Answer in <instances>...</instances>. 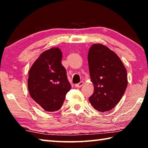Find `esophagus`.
<instances>
[{
  "instance_id": "1",
  "label": "esophagus",
  "mask_w": 148,
  "mask_h": 148,
  "mask_svg": "<svg viewBox=\"0 0 148 148\" xmlns=\"http://www.w3.org/2000/svg\"><path fill=\"white\" fill-rule=\"evenodd\" d=\"M83 85H84V82H80L79 83L75 85V86H76V87H78L79 88V87H81Z\"/></svg>"
}]
</instances>
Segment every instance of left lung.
<instances>
[{
  "mask_svg": "<svg viewBox=\"0 0 148 148\" xmlns=\"http://www.w3.org/2000/svg\"><path fill=\"white\" fill-rule=\"evenodd\" d=\"M88 64L94 92L89 98L97 111H110L121 99L127 87V74L117 54L104 45L93 44L88 53Z\"/></svg>",
  "mask_w": 148,
  "mask_h": 148,
  "instance_id": "8db88e82",
  "label": "left lung"
}]
</instances>
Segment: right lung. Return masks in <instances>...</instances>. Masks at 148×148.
I'll use <instances>...</instances> for the list:
<instances>
[{"label":"right lung","mask_w":148,"mask_h":148,"mask_svg":"<svg viewBox=\"0 0 148 148\" xmlns=\"http://www.w3.org/2000/svg\"><path fill=\"white\" fill-rule=\"evenodd\" d=\"M61 59V50L53 47L41 53L29 72V94L45 111L61 109L71 89Z\"/></svg>","instance_id":"obj_1"}]
</instances>
